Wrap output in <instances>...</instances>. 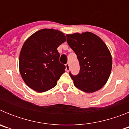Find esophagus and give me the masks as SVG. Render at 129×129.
<instances>
[{
  "label": "esophagus",
  "mask_w": 129,
  "mask_h": 129,
  "mask_svg": "<svg viewBox=\"0 0 129 129\" xmlns=\"http://www.w3.org/2000/svg\"><path fill=\"white\" fill-rule=\"evenodd\" d=\"M66 70H67V72L69 71V70H70V64H69V63H67L66 64Z\"/></svg>",
  "instance_id": "obj_1"
}]
</instances>
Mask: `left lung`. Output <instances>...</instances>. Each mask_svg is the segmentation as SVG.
Returning <instances> with one entry per match:
<instances>
[{
    "label": "left lung",
    "mask_w": 129,
    "mask_h": 129,
    "mask_svg": "<svg viewBox=\"0 0 129 129\" xmlns=\"http://www.w3.org/2000/svg\"><path fill=\"white\" fill-rule=\"evenodd\" d=\"M68 45L77 55L79 72H69L74 85L83 92L98 90L107 83L111 72V54L104 42L91 32L66 35Z\"/></svg>",
    "instance_id": "obj_1"
}]
</instances>
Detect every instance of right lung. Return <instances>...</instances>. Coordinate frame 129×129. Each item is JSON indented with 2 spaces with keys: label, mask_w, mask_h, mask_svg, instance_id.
<instances>
[{
  "label": "right lung",
  "mask_w": 129,
  "mask_h": 129,
  "mask_svg": "<svg viewBox=\"0 0 129 129\" xmlns=\"http://www.w3.org/2000/svg\"><path fill=\"white\" fill-rule=\"evenodd\" d=\"M65 41L66 36L60 31L43 29L24 42L19 56V70L31 89L44 92L56 86L66 68L59 62L57 48Z\"/></svg>",
  "instance_id": "add662e5"
}]
</instances>
